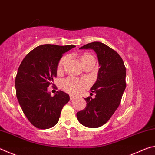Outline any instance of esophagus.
Listing matches in <instances>:
<instances>
[{"instance_id":"34e87169","label":"esophagus","mask_w":155,"mask_h":155,"mask_svg":"<svg viewBox=\"0 0 155 155\" xmlns=\"http://www.w3.org/2000/svg\"><path fill=\"white\" fill-rule=\"evenodd\" d=\"M70 101H73L74 98H76V97L74 96H70Z\"/></svg>"}]
</instances>
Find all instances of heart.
I'll return each instance as SVG.
<instances>
[{
	"instance_id": "1",
	"label": "heart",
	"mask_w": 155,
	"mask_h": 155,
	"mask_svg": "<svg viewBox=\"0 0 155 155\" xmlns=\"http://www.w3.org/2000/svg\"><path fill=\"white\" fill-rule=\"evenodd\" d=\"M79 59L83 65H85L91 59H94V57L88 52H85L79 56ZM68 60L67 56H64L59 60L57 71L59 72L62 70L63 67L65 65V62ZM62 89L66 92L73 94H79L87 87V82L84 79H80L77 78L69 77L64 79L61 83Z\"/></svg>"
}]
</instances>
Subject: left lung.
I'll return each mask as SVG.
<instances>
[{
    "label": "left lung",
    "mask_w": 155,
    "mask_h": 155,
    "mask_svg": "<svg viewBox=\"0 0 155 155\" xmlns=\"http://www.w3.org/2000/svg\"><path fill=\"white\" fill-rule=\"evenodd\" d=\"M80 49L94 50L100 68L97 80L91 88L96 97L85 98L87 106L77 113V117L85 127L98 128L107 123L120 105L126 88V68L118 53L103 43L94 41Z\"/></svg>",
    "instance_id": "1"
}]
</instances>
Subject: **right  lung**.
<instances>
[{"instance_id":"obj_1","label":"right lung","mask_w":155,"mask_h":155,"mask_svg":"<svg viewBox=\"0 0 155 155\" xmlns=\"http://www.w3.org/2000/svg\"><path fill=\"white\" fill-rule=\"evenodd\" d=\"M74 47L40 45L28 53L20 65L15 81L16 96L24 114L36 128L54 127L63 107L70 101L69 95L61 90L51 96L47 87L57 77V65L63 54Z\"/></svg>"}]
</instances>
